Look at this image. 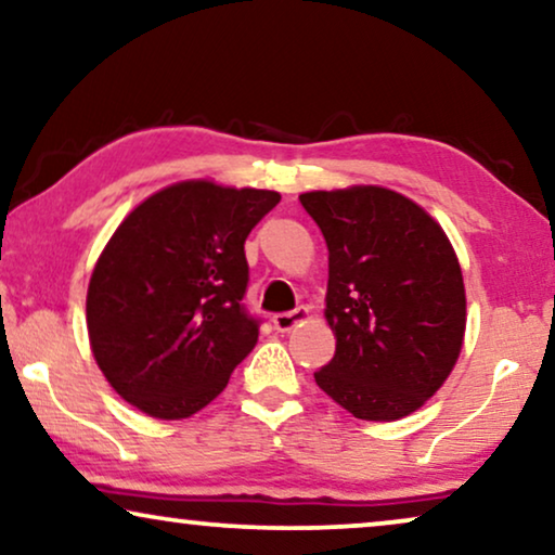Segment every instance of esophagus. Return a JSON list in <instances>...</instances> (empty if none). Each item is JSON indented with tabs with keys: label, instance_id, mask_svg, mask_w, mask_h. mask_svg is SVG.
I'll use <instances>...</instances> for the list:
<instances>
[{
	"label": "esophagus",
	"instance_id": "34e87169",
	"mask_svg": "<svg viewBox=\"0 0 555 555\" xmlns=\"http://www.w3.org/2000/svg\"><path fill=\"white\" fill-rule=\"evenodd\" d=\"M308 318H310V310L306 306H300V308L291 310V313H278L275 318H272V325H275V331L287 333V331L298 328L300 323H306Z\"/></svg>",
	"mask_w": 555,
	"mask_h": 555
}]
</instances>
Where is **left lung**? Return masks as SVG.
I'll return each mask as SVG.
<instances>
[{"mask_svg": "<svg viewBox=\"0 0 555 555\" xmlns=\"http://www.w3.org/2000/svg\"><path fill=\"white\" fill-rule=\"evenodd\" d=\"M328 245L325 321L336 356L315 384L356 420L393 422L427 404L460 359L462 268L427 209L386 186L300 194Z\"/></svg>", "mask_w": 555, "mask_h": 555, "instance_id": "8db88e82", "label": "left lung"}]
</instances>
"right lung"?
<instances>
[{
    "mask_svg": "<svg viewBox=\"0 0 555 555\" xmlns=\"http://www.w3.org/2000/svg\"><path fill=\"white\" fill-rule=\"evenodd\" d=\"M278 202L270 189L186 179L128 211L86 298L90 351L120 399L171 422L224 391L257 344L240 302L245 240Z\"/></svg>",
    "mask_w": 555,
    "mask_h": 555,
    "instance_id": "obj_1",
    "label": "right lung"
}]
</instances>
